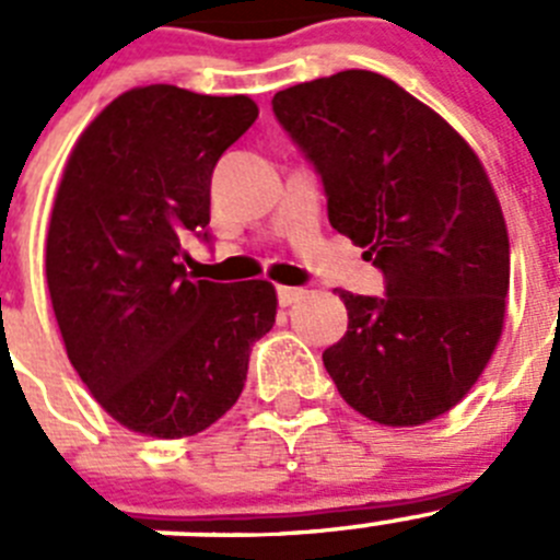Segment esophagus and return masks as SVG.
Listing matches in <instances>:
<instances>
[{
    "instance_id": "obj_1",
    "label": "esophagus",
    "mask_w": 560,
    "mask_h": 560,
    "mask_svg": "<svg viewBox=\"0 0 560 560\" xmlns=\"http://www.w3.org/2000/svg\"><path fill=\"white\" fill-rule=\"evenodd\" d=\"M276 295H279L281 306H292L306 295V290H301V287H279V290H276Z\"/></svg>"
}]
</instances>
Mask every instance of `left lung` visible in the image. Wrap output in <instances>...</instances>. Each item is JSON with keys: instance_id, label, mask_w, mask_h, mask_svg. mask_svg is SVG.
<instances>
[{"instance_id": "left-lung-1", "label": "left lung", "mask_w": 560, "mask_h": 560, "mask_svg": "<svg viewBox=\"0 0 560 560\" xmlns=\"http://www.w3.org/2000/svg\"><path fill=\"white\" fill-rule=\"evenodd\" d=\"M273 113L315 165L328 221L384 273L337 290L348 331L323 351L345 404L422 425L472 389L503 331L509 232L467 140L386 77L351 68L292 85Z\"/></svg>"}]
</instances>
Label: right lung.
Here are the masks:
<instances>
[{
	"instance_id": "obj_1",
	"label": "right lung",
	"mask_w": 560,
	"mask_h": 560,
	"mask_svg": "<svg viewBox=\"0 0 560 560\" xmlns=\"http://www.w3.org/2000/svg\"><path fill=\"white\" fill-rule=\"evenodd\" d=\"M256 115L248 96L135 88L68 156L46 237L51 306L80 378L135 433L182 439L221 420L276 323L270 281L185 270V240L209 243L212 171Z\"/></svg>"
}]
</instances>
